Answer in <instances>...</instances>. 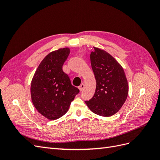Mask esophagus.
<instances>
[{
    "mask_svg": "<svg viewBox=\"0 0 160 160\" xmlns=\"http://www.w3.org/2000/svg\"><path fill=\"white\" fill-rule=\"evenodd\" d=\"M84 88H85V85L83 84V83H82L80 86H79V90H80V91H82L83 90V89H84Z\"/></svg>",
    "mask_w": 160,
    "mask_h": 160,
    "instance_id": "obj_1",
    "label": "esophagus"
}]
</instances>
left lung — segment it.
<instances>
[{
  "instance_id": "obj_1",
  "label": "left lung",
  "mask_w": 160,
  "mask_h": 160,
  "mask_svg": "<svg viewBox=\"0 0 160 160\" xmlns=\"http://www.w3.org/2000/svg\"><path fill=\"white\" fill-rule=\"evenodd\" d=\"M93 48L90 59L96 89L92 99L85 103L93 113L110 117L118 113L126 101L128 82L123 67L113 56L99 48Z\"/></svg>"
}]
</instances>
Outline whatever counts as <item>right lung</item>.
Wrapping results in <instances>:
<instances>
[{"label": "right lung", "instance_id": "1", "mask_svg": "<svg viewBox=\"0 0 160 160\" xmlns=\"http://www.w3.org/2000/svg\"><path fill=\"white\" fill-rule=\"evenodd\" d=\"M69 53V47L49 52L37 67L31 81L32 104L38 113L50 120L64 115L79 92L62 71Z\"/></svg>", "mask_w": 160, "mask_h": 160}]
</instances>
